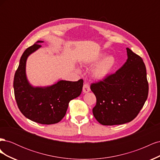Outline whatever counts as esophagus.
<instances>
[{
    "label": "esophagus",
    "mask_w": 160,
    "mask_h": 160,
    "mask_svg": "<svg viewBox=\"0 0 160 160\" xmlns=\"http://www.w3.org/2000/svg\"><path fill=\"white\" fill-rule=\"evenodd\" d=\"M90 87L89 85L88 84V83H85L83 85V93H88V92L90 91Z\"/></svg>",
    "instance_id": "obj_1"
}]
</instances>
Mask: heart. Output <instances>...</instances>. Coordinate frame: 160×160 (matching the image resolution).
Masks as SVG:
<instances>
[{"label": "heart", "instance_id": "obj_1", "mask_svg": "<svg viewBox=\"0 0 160 160\" xmlns=\"http://www.w3.org/2000/svg\"><path fill=\"white\" fill-rule=\"evenodd\" d=\"M107 55L106 53H101L90 59L88 63L89 65H93L99 62L91 70V75L92 78L97 81H102L108 78L112 73L117 66V59L113 55Z\"/></svg>", "mask_w": 160, "mask_h": 160}]
</instances>
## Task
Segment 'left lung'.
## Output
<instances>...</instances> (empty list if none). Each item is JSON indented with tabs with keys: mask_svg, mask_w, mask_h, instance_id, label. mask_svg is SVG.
Listing matches in <instances>:
<instances>
[{
	"mask_svg": "<svg viewBox=\"0 0 160 160\" xmlns=\"http://www.w3.org/2000/svg\"><path fill=\"white\" fill-rule=\"evenodd\" d=\"M128 59L108 78L92 83L97 102L93 113L103 125L130 122L137 117L149 91L146 68L141 57L126 48Z\"/></svg>",
	"mask_w": 160,
	"mask_h": 160,
	"instance_id": "8db88e82",
	"label": "left lung"
}]
</instances>
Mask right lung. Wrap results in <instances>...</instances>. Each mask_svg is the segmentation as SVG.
<instances>
[{
  "label": "right lung",
  "mask_w": 160,
  "mask_h": 160,
  "mask_svg": "<svg viewBox=\"0 0 160 160\" xmlns=\"http://www.w3.org/2000/svg\"><path fill=\"white\" fill-rule=\"evenodd\" d=\"M41 42L43 41H38L23 52L13 87L18 108L24 116L38 123L49 125L64 118L70 101L81 95L83 81L60 80L51 86H32L27 78L26 62L28 57L41 47Z\"/></svg>",
  "instance_id": "obj_1"
}]
</instances>
